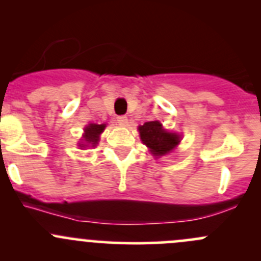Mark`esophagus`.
Here are the masks:
<instances>
[{"label":"esophagus","instance_id":"1","mask_svg":"<svg viewBox=\"0 0 261 261\" xmlns=\"http://www.w3.org/2000/svg\"><path fill=\"white\" fill-rule=\"evenodd\" d=\"M117 122L120 123L121 126H126L128 123V120H127V117H126V116H118Z\"/></svg>","mask_w":261,"mask_h":261}]
</instances>
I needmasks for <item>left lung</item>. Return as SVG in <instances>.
Here are the masks:
<instances>
[{
    "label": "left lung",
    "mask_w": 261,
    "mask_h": 261,
    "mask_svg": "<svg viewBox=\"0 0 261 261\" xmlns=\"http://www.w3.org/2000/svg\"><path fill=\"white\" fill-rule=\"evenodd\" d=\"M139 131L141 141L149 147L155 156L168 154L179 144V135L165 131L162 127V123L158 121H149L143 126H139Z\"/></svg>",
    "instance_id": "1"
}]
</instances>
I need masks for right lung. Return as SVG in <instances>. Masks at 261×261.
Instances as JSON below:
<instances>
[{
	"instance_id": "obj_1",
	"label": "right lung",
	"mask_w": 261,
	"mask_h": 261,
	"mask_svg": "<svg viewBox=\"0 0 261 261\" xmlns=\"http://www.w3.org/2000/svg\"><path fill=\"white\" fill-rule=\"evenodd\" d=\"M105 127H106V125H97V123H91V125L87 126L86 127V135H84V140L94 146L97 143H98L99 134L105 130Z\"/></svg>"
}]
</instances>
